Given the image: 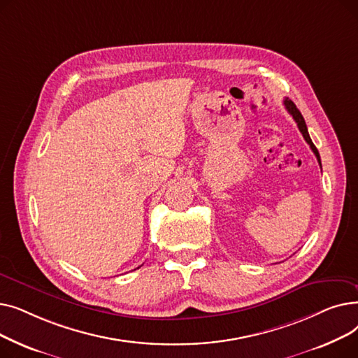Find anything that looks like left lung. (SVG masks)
Masks as SVG:
<instances>
[{
    "label": "left lung",
    "mask_w": 358,
    "mask_h": 358,
    "mask_svg": "<svg viewBox=\"0 0 358 358\" xmlns=\"http://www.w3.org/2000/svg\"><path fill=\"white\" fill-rule=\"evenodd\" d=\"M285 107L287 108V111L293 116L294 122L297 123V127H299V130H300V134L303 135L305 141L309 143L310 149L313 150V154L316 155V159H317L319 165H321V157H319L317 149H316V146L313 145V142H312V139H310V136H309V131H308V127H306V123H305V119H303V116H302V113H300V111L297 110L296 104H294L292 100H289V99H285Z\"/></svg>",
    "instance_id": "left-lung-1"
}]
</instances>
